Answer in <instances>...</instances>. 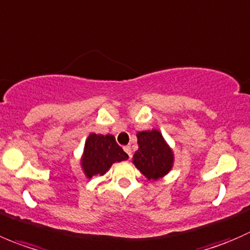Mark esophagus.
Returning <instances> with one entry per match:
<instances>
[{
    "mask_svg": "<svg viewBox=\"0 0 250 250\" xmlns=\"http://www.w3.org/2000/svg\"><path fill=\"white\" fill-rule=\"evenodd\" d=\"M124 150H125V152L126 153H127V155H128V157H132V150H131V147H130V146H125V147H124Z\"/></svg>",
    "mask_w": 250,
    "mask_h": 250,
    "instance_id": "esophagus-1",
    "label": "esophagus"
}]
</instances>
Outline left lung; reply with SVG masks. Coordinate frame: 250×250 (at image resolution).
I'll return each mask as SVG.
<instances>
[{
    "label": "left lung",
    "mask_w": 250,
    "mask_h": 250,
    "mask_svg": "<svg viewBox=\"0 0 250 250\" xmlns=\"http://www.w3.org/2000/svg\"><path fill=\"white\" fill-rule=\"evenodd\" d=\"M137 143L132 163L148 180L157 181L169 174L174 165V152L160 131H141L137 133Z\"/></svg>",
    "instance_id": "1"
}]
</instances>
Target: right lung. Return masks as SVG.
<instances>
[{
	"label": "right lung",
	"mask_w": 250,
	"mask_h": 250,
	"mask_svg": "<svg viewBox=\"0 0 250 250\" xmlns=\"http://www.w3.org/2000/svg\"><path fill=\"white\" fill-rule=\"evenodd\" d=\"M128 155L115 141L113 135H97L90 133L86 138L81 157V167L87 179L102 176L110 169L114 163L123 162Z\"/></svg>",
	"instance_id": "right-lung-1"
}]
</instances>
